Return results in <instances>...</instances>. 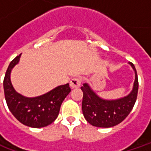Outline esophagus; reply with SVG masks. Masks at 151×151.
<instances>
[{"instance_id":"34e87169","label":"esophagus","mask_w":151,"mask_h":151,"mask_svg":"<svg viewBox=\"0 0 151 151\" xmlns=\"http://www.w3.org/2000/svg\"><path fill=\"white\" fill-rule=\"evenodd\" d=\"M69 86H70L71 89L78 88L79 86H81V79L78 78H73L72 80L70 81Z\"/></svg>"}]
</instances>
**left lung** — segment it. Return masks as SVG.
Masks as SVG:
<instances>
[{"label":"left lung","instance_id":"left-lung-1","mask_svg":"<svg viewBox=\"0 0 151 151\" xmlns=\"http://www.w3.org/2000/svg\"><path fill=\"white\" fill-rule=\"evenodd\" d=\"M129 65L135 73V80L132 91L127 96L108 100L98 96L86 82L81 87L83 92V116L91 125L101 128L113 127L122 122L132 111L137 96L138 79L134 65L131 62Z\"/></svg>","mask_w":151,"mask_h":151}]
</instances>
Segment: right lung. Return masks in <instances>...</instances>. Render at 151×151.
I'll list each match as a JSON object with an SVG mask.
<instances>
[{
	"mask_svg": "<svg viewBox=\"0 0 151 151\" xmlns=\"http://www.w3.org/2000/svg\"><path fill=\"white\" fill-rule=\"evenodd\" d=\"M16 56L12 60L5 73L3 82L6 104L14 117L27 126L42 128L47 126L59 115L60 105L71 91L69 83L59 86L44 95L28 98L16 91L10 81V73L20 60Z\"/></svg>",
	"mask_w": 151,
	"mask_h": 151,
	"instance_id": "right-lung-1",
	"label": "right lung"
}]
</instances>
